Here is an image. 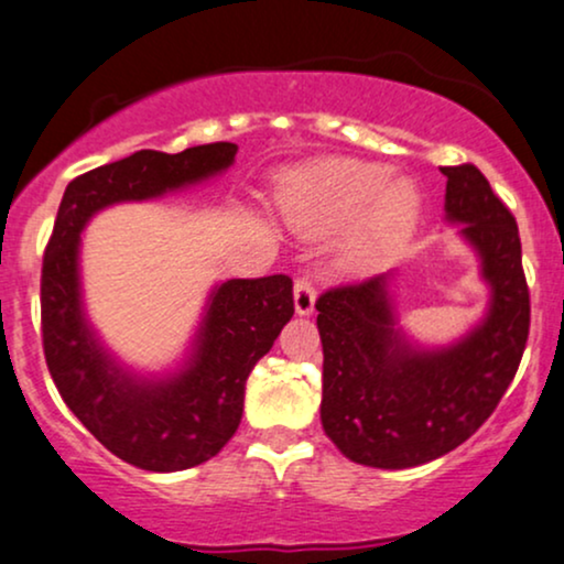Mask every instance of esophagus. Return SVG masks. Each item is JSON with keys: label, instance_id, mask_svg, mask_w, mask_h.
Returning <instances> with one entry per match:
<instances>
[{"label": "esophagus", "instance_id": "34e87169", "mask_svg": "<svg viewBox=\"0 0 564 564\" xmlns=\"http://www.w3.org/2000/svg\"><path fill=\"white\" fill-rule=\"evenodd\" d=\"M315 283H312V278L304 273L296 278L294 283V307H296V315H312V310H315Z\"/></svg>", "mask_w": 564, "mask_h": 564}]
</instances>
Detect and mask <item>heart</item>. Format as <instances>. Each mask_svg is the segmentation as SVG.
I'll return each instance as SVG.
<instances>
[{
	"mask_svg": "<svg viewBox=\"0 0 564 564\" xmlns=\"http://www.w3.org/2000/svg\"><path fill=\"white\" fill-rule=\"evenodd\" d=\"M391 175L381 162H321L286 183L283 207L294 228L307 236L334 234L359 217L344 241V264L372 270L402 252L420 215L412 183L391 181Z\"/></svg>",
	"mask_w": 564,
	"mask_h": 564,
	"instance_id": "obj_1",
	"label": "heart"
}]
</instances>
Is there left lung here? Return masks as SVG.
Returning <instances> with one entry per match:
<instances>
[{
	"mask_svg": "<svg viewBox=\"0 0 564 564\" xmlns=\"http://www.w3.org/2000/svg\"><path fill=\"white\" fill-rule=\"evenodd\" d=\"M446 217L465 223L491 286L486 321L449 349L420 351L393 321L386 275L317 296L321 420L351 463L404 470L457 449L510 389L531 328L518 223L476 165L441 167Z\"/></svg>",
	"mask_w": 564,
	"mask_h": 564,
	"instance_id": "8db88e82",
	"label": "left lung"
}]
</instances>
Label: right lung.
Here are the masks:
<instances>
[{
  "label": "right lung",
  "mask_w": 564,
  "mask_h": 564,
  "mask_svg": "<svg viewBox=\"0 0 564 564\" xmlns=\"http://www.w3.org/2000/svg\"><path fill=\"white\" fill-rule=\"evenodd\" d=\"M234 158L236 144L215 141L178 154L141 149L94 167L67 183L44 249L42 344L52 381L91 436L141 470H186L228 444L249 372L294 315V283L264 275L217 286L186 368L167 381H135L101 351L80 312V230L101 207L209 178Z\"/></svg>",
  "instance_id": "1"
}]
</instances>
